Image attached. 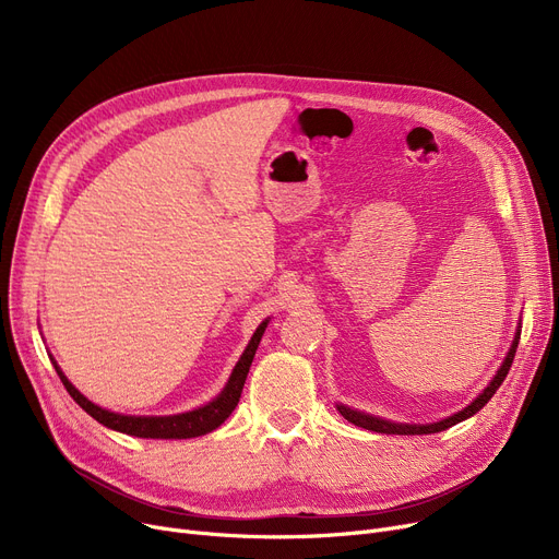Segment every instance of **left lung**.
<instances>
[{
  "mask_svg": "<svg viewBox=\"0 0 559 559\" xmlns=\"http://www.w3.org/2000/svg\"><path fill=\"white\" fill-rule=\"evenodd\" d=\"M519 337H521V326L516 329L514 340H512V346H510V350H508V356H506L501 369L496 371L491 383L483 390V394H478L472 403H468L464 409H460V413H455L453 417H447V419L435 421V424H394V421H388V419H380V417H371V415L358 413V409H354V407L337 405L340 415H342L346 421L356 424V426H360V428H367V430H373V432H385V435H430V432H442V430H447V428H451V426H455V424H460V421H464V419H468V417H474V415L478 413V409H483V407L487 405V401L496 394V390L501 388V383H503L508 371H510V367H512V360H514V354H516V346H519Z\"/></svg>",
  "mask_w": 559,
  "mask_h": 559,
  "instance_id": "left-lung-1",
  "label": "left lung"
}]
</instances>
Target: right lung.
<instances>
[{
  "instance_id": "obj_1",
  "label": "right lung",
  "mask_w": 559,
  "mask_h": 559,
  "mask_svg": "<svg viewBox=\"0 0 559 559\" xmlns=\"http://www.w3.org/2000/svg\"><path fill=\"white\" fill-rule=\"evenodd\" d=\"M267 321L270 319H264L262 324L255 329L249 346L245 348V354L238 360V365H235V369H233V373L228 378L226 388L222 390V394L217 399H213L211 403H205V405H201L197 409H190V413H183V415L131 417V415L110 413V409H104V407L95 405L93 401H87L70 383L68 376L61 371V367L56 365L53 358H51V362H53L56 373L61 376V383L66 385L70 396L85 409L87 415H91L93 419H97L99 424H104L106 428L120 430V432H127V435H133V437H146V439H190V437H199V435H205V432L219 428L228 419V415L233 413L235 405H238V401L242 396V388H245L249 367H251L253 356H255V348L260 344V337H262L264 329H267Z\"/></svg>"
}]
</instances>
